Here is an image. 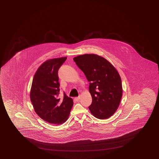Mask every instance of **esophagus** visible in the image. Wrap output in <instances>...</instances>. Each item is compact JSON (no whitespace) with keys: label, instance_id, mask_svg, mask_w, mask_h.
<instances>
[{"label":"esophagus","instance_id":"obj_1","mask_svg":"<svg viewBox=\"0 0 159 159\" xmlns=\"http://www.w3.org/2000/svg\"><path fill=\"white\" fill-rule=\"evenodd\" d=\"M80 97H75V101L78 102L80 101Z\"/></svg>","mask_w":159,"mask_h":159}]
</instances>
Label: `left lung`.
<instances>
[{"instance_id":"8db88e82","label":"left lung","mask_w":159,"mask_h":159,"mask_svg":"<svg viewBox=\"0 0 159 159\" xmlns=\"http://www.w3.org/2000/svg\"><path fill=\"white\" fill-rule=\"evenodd\" d=\"M89 83L92 103L89 107L95 118L105 119L118 108L123 93L122 81L117 70L105 58L85 54L73 58Z\"/></svg>"}]
</instances>
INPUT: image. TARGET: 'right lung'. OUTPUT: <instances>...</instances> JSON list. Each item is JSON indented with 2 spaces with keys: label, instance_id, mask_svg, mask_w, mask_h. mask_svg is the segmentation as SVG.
<instances>
[{
  "label": "right lung",
  "instance_id": "1",
  "mask_svg": "<svg viewBox=\"0 0 159 159\" xmlns=\"http://www.w3.org/2000/svg\"><path fill=\"white\" fill-rule=\"evenodd\" d=\"M67 57L48 60L34 75L30 98L36 113L45 121L60 125L67 120L73 106L72 98L65 93L60 98L58 70Z\"/></svg>",
  "mask_w": 159,
  "mask_h": 159
}]
</instances>
